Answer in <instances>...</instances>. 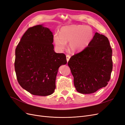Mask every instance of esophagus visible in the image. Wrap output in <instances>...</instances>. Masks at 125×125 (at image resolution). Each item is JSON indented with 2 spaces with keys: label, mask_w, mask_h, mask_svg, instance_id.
Returning <instances> with one entry per match:
<instances>
[{
  "label": "esophagus",
  "mask_w": 125,
  "mask_h": 125,
  "mask_svg": "<svg viewBox=\"0 0 125 125\" xmlns=\"http://www.w3.org/2000/svg\"><path fill=\"white\" fill-rule=\"evenodd\" d=\"M70 58V55H66V59H67V62L69 61V60Z\"/></svg>",
  "instance_id": "1"
}]
</instances>
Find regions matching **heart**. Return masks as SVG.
Listing matches in <instances>:
<instances>
[{
	"instance_id": "obj_1",
	"label": "heart",
	"mask_w": 125,
	"mask_h": 125,
	"mask_svg": "<svg viewBox=\"0 0 125 125\" xmlns=\"http://www.w3.org/2000/svg\"><path fill=\"white\" fill-rule=\"evenodd\" d=\"M93 36L92 29L83 25H71L62 27L59 34L54 35V42L59 50L65 48L69 42V48L73 52L82 51L86 47Z\"/></svg>"
}]
</instances>
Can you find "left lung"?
<instances>
[{"label": "left lung", "mask_w": 125, "mask_h": 125, "mask_svg": "<svg viewBox=\"0 0 125 125\" xmlns=\"http://www.w3.org/2000/svg\"><path fill=\"white\" fill-rule=\"evenodd\" d=\"M112 56L107 37L96 32L88 46L71 57L68 65L78 92L93 93L107 85L113 69Z\"/></svg>", "instance_id": "obj_1"}]
</instances>
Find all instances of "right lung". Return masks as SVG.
Masks as SVG:
<instances>
[{
	"label": "right lung",
	"instance_id": "add662e5",
	"mask_svg": "<svg viewBox=\"0 0 125 125\" xmlns=\"http://www.w3.org/2000/svg\"><path fill=\"white\" fill-rule=\"evenodd\" d=\"M54 36L42 25L29 28L16 49L14 68L18 83L33 95H50L56 88L59 67L66 56L54 50Z\"/></svg>",
	"mask_w": 125,
	"mask_h": 125
}]
</instances>
